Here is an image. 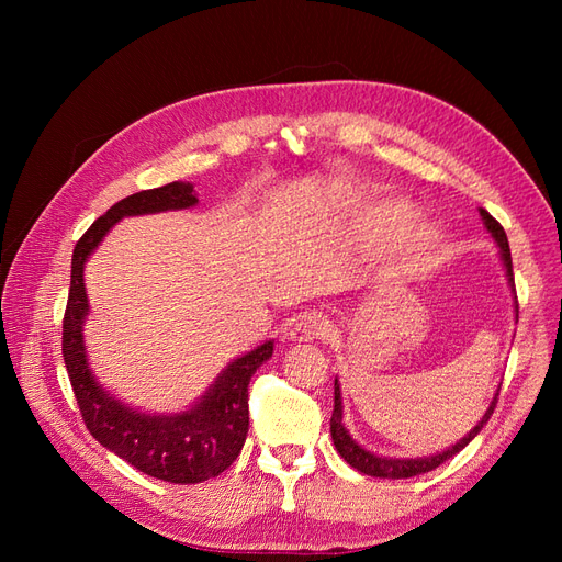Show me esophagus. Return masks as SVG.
Masks as SVG:
<instances>
[{
	"label": "esophagus",
	"instance_id": "esophagus-1",
	"mask_svg": "<svg viewBox=\"0 0 562 562\" xmlns=\"http://www.w3.org/2000/svg\"><path fill=\"white\" fill-rule=\"evenodd\" d=\"M323 333H326V321L321 318V314H302L293 323V328L288 330V339L293 345H307L318 339Z\"/></svg>",
	"mask_w": 562,
	"mask_h": 562
}]
</instances>
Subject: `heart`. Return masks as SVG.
I'll return each instance as SVG.
<instances>
[{"label": "heart", "instance_id": "heart-1", "mask_svg": "<svg viewBox=\"0 0 562 562\" xmlns=\"http://www.w3.org/2000/svg\"><path fill=\"white\" fill-rule=\"evenodd\" d=\"M401 196H382L353 206L342 236L359 248L378 246L389 239V271L398 279H419L438 265L448 246V234L434 217L415 215Z\"/></svg>", "mask_w": 562, "mask_h": 562}]
</instances>
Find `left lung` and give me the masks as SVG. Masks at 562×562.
<instances>
[{
  "instance_id": "left-lung-1",
  "label": "left lung",
  "mask_w": 562,
  "mask_h": 562,
  "mask_svg": "<svg viewBox=\"0 0 562 562\" xmlns=\"http://www.w3.org/2000/svg\"><path fill=\"white\" fill-rule=\"evenodd\" d=\"M481 217H483V225L485 229L492 234V239H495L497 248H499V258L506 271V281L508 288L514 291L516 297V288H514V267H512V250H508V239H506V232L504 227L497 223L495 217H492L485 209H481ZM516 321H518V300H516ZM502 386V384H499ZM499 386L495 391V396H492L490 405L485 415L481 417V422L475 424V427L464 436L459 438L454 446L434 452V454H424V457H382L370 452L368 448H363L359 440H356L349 429L345 427L342 415H345V405H342V391H339V382L335 378V407H333V417H330V436H333V446L339 452V457L345 459L349 467H353L356 471H361L366 475H372V479H391V481H398V479H413V475L419 473H427L434 471L436 467H440L443 462H448L450 457H454L459 450H464L471 440L481 434V429L487 424V419L495 413V405H497V396H499Z\"/></svg>"
}]
</instances>
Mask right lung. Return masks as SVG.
<instances>
[{
    "label": "right lung",
    "instance_id": "add662e5",
    "mask_svg": "<svg viewBox=\"0 0 562 562\" xmlns=\"http://www.w3.org/2000/svg\"><path fill=\"white\" fill-rule=\"evenodd\" d=\"M192 182H168L155 190L131 194L89 227L75 246L70 297L63 318V359L70 375L83 424L100 446L151 479L190 485L203 483L229 469L248 436V384L274 353V339L246 351L227 363L215 382L187 411L147 413L116 398L93 375L83 323L89 316V295L83 267L103 244L119 220L196 206Z\"/></svg>",
    "mask_w": 562,
    "mask_h": 562
}]
</instances>
